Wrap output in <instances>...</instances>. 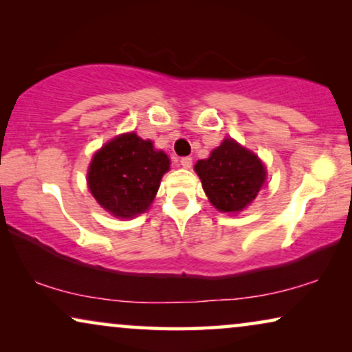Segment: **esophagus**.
I'll return each mask as SVG.
<instances>
[{
    "mask_svg": "<svg viewBox=\"0 0 352 352\" xmlns=\"http://www.w3.org/2000/svg\"><path fill=\"white\" fill-rule=\"evenodd\" d=\"M192 157H182L181 158V165H182V168H190L192 166Z\"/></svg>",
    "mask_w": 352,
    "mask_h": 352,
    "instance_id": "34e87169",
    "label": "esophagus"
}]
</instances>
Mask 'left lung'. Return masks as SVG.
<instances>
[{
    "label": "left lung",
    "mask_w": 352,
    "mask_h": 352,
    "mask_svg": "<svg viewBox=\"0 0 352 352\" xmlns=\"http://www.w3.org/2000/svg\"><path fill=\"white\" fill-rule=\"evenodd\" d=\"M195 171L211 204L224 213L252 204L266 179L261 160L234 139H224L208 158L197 162Z\"/></svg>",
    "instance_id": "left-lung-1"
}]
</instances>
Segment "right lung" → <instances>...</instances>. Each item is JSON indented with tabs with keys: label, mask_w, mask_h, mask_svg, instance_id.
I'll list each match as a JSON object with an SVG mask.
<instances>
[{
	"label": "right lung",
	"mask_w": 352,
	"mask_h": 352,
	"mask_svg": "<svg viewBox=\"0 0 352 352\" xmlns=\"http://www.w3.org/2000/svg\"><path fill=\"white\" fill-rule=\"evenodd\" d=\"M168 170L166 153L128 133L112 139L93 157L88 186L102 208L118 218H133L148 208Z\"/></svg>",
	"instance_id": "1"
}]
</instances>
